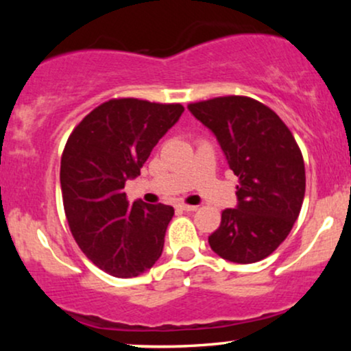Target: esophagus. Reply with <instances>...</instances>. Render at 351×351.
<instances>
[{
  "label": "esophagus",
  "instance_id": "1",
  "mask_svg": "<svg viewBox=\"0 0 351 351\" xmlns=\"http://www.w3.org/2000/svg\"><path fill=\"white\" fill-rule=\"evenodd\" d=\"M178 209L180 211H184V213H193L198 209V206H189V204H178Z\"/></svg>",
  "mask_w": 351,
  "mask_h": 351
}]
</instances>
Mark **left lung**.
<instances>
[{"label": "left lung", "instance_id": "8db88e82", "mask_svg": "<svg viewBox=\"0 0 351 351\" xmlns=\"http://www.w3.org/2000/svg\"><path fill=\"white\" fill-rule=\"evenodd\" d=\"M188 110L213 132L239 178L236 208L224 209L209 245L229 263L265 259L289 236L304 203L299 145L279 115L254 99L216 97Z\"/></svg>", "mask_w": 351, "mask_h": 351}]
</instances>
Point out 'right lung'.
Wrapping results in <instances>:
<instances>
[{
  "label": "right lung",
  "instance_id": "right-lung-1",
  "mask_svg": "<svg viewBox=\"0 0 351 351\" xmlns=\"http://www.w3.org/2000/svg\"><path fill=\"white\" fill-rule=\"evenodd\" d=\"M180 104L114 99L74 128L60 158V189L75 243L104 272L136 277L160 259L175 209L128 204L125 181L140 175L158 140L180 120Z\"/></svg>",
  "mask_w": 351,
  "mask_h": 351
}]
</instances>
